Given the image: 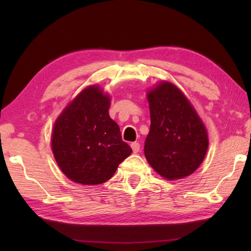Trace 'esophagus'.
<instances>
[{"label": "esophagus", "mask_w": 251, "mask_h": 251, "mask_svg": "<svg viewBox=\"0 0 251 251\" xmlns=\"http://www.w3.org/2000/svg\"><path fill=\"white\" fill-rule=\"evenodd\" d=\"M130 147H131V150H133L134 152H138L139 150H141V145H139V143H136V142L131 143Z\"/></svg>", "instance_id": "34e87169"}]
</instances>
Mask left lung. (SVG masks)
I'll return each instance as SVG.
<instances>
[{
  "instance_id": "8db88e82",
  "label": "left lung",
  "mask_w": 251,
  "mask_h": 251,
  "mask_svg": "<svg viewBox=\"0 0 251 251\" xmlns=\"http://www.w3.org/2000/svg\"><path fill=\"white\" fill-rule=\"evenodd\" d=\"M151 129L144 152L148 164L169 180L189 176L208 150L206 127L179 88L161 82L147 93Z\"/></svg>"
}]
</instances>
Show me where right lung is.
I'll list each match as a JSON object with an SVG mask.
<instances>
[{
  "label": "right lung",
  "mask_w": 251,
  "mask_h": 251,
  "mask_svg": "<svg viewBox=\"0 0 251 251\" xmlns=\"http://www.w3.org/2000/svg\"><path fill=\"white\" fill-rule=\"evenodd\" d=\"M110 97L100 86H88L66 106L55 122L52 151L67 178L99 185L113 177L131 154L118 126L109 117Z\"/></svg>",
  "instance_id": "1"
}]
</instances>
